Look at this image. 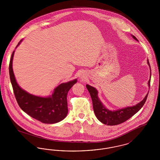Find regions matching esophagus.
<instances>
[{"instance_id": "obj_1", "label": "esophagus", "mask_w": 160, "mask_h": 160, "mask_svg": "<svg viewBox=\"0 0 160 160\" xmlns=\"http://www.w3.org/2000/svg\"><path fill=\"white\" fill-rule=\"evenodd\" d=\"M80 78L82 79V80H84V79H85V76H84V74H80Z\"/></svg>"}]
</instances>
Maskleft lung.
<instances>
[{
  "mask_svg": "<svg viewBox=\"0 0 160 160\" xmlns=\"http://www.w3.org/2000/svg\"><path fill=\"white\" fill-rule=\"evenodd\" d=\"M132 38L135 39L136 41L137 38L134 35H131ZM148 64L149 65L150 69V64L148 59ZM151 78L149 80L148 85L150 87ZM86 88L89 92L91 97L93 112L97 116V119L99 121L102 123L107 125H116L121 124L123 122H125L130 118H131L134 114L138 112L142 107L146 101L148 93L146 95L145 98L141 102L138 103L136 106L132 107H127L119 109L115 111H111L108 110L101 102L98 97V91L97 90L89 84H86Z\"/></svg>",
  "mask_w": 160,
  "mask_h": 160,
  "instance_id": "obj_1",
  "label": "left lung"
}]
</instances>
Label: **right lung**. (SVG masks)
I'll return each mask as SVG.
<instances>
[{
	"mask_svg": "<svg viewBox=\"0 0 160 160\" xmlns=\"http://www.w3.org/2000/svg\"><path fill=\"white\" fill-rule=\"evenodd\" d=\"M21 40L17 47L20 44ZM12 52L9 66L11 82L15 98L22 110L32 118L44 123H55L63 120L68 113L67 97L69 90L77 82V79L62 83L55 88L49 97L33 95L22 89L17 83L12 69Z\"/></svg>",
	"mask_w": 160,
	"mask_h": 160,
	"instance_id": "right-lung-1",
	"label": "right lung"
}]
</instances>
